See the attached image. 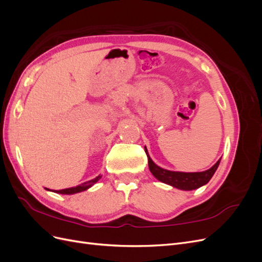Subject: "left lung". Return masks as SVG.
<instances>
[{
    "mask_svg": "<svg viewBox=\"0 0 262 262\" xmlns=\"http://www.w3.org/2000/svg\"><path fill=\"white\" fill-rule=\"evenodd\" d=\"M147 158H148V168L150 172L153 173V176L164 184H167L173 188H177L180 190H186V191H190V190H194L200 188L204 185H207L214 175V172L216 171L221 158L214 164L212 167L208 170L199 171V172H184V171H172L164 169L160 166H157L152 158L147 154V150H145Z\"/></svg>",
    "mask_w": 262,
    "mask_h": 262,
    "instance_id": "8db88e82",
    "label": "left lung"
}]
</instances>
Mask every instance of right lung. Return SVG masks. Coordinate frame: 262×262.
I'll return each mask as SVG.
<instances>
[{"label":"right lung","mask_w":262,"mask_h":262,"mask_svg":"<svg viewBox=\"0 0 262 262\" xmlns=\"http://www.w3.org/2000/svg\"><path fill=\"white\" fill-rule=\"evenodd\" d=\"M101 178V176H97L96 178H94L90 181H86L84 184L78 185L76 187H72V188H68V189H62V190H53V192L55 193H61V194H74V193H78V192H82L85 191V190L90 189L92 186H94L96 182ZM49 190V189H47ZM49 191H52V190H49Z\"/></svg>","instance_id":"1"}]
</instances>
